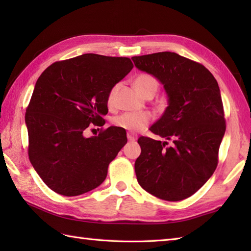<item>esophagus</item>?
Instances as JSON below:
<instances>
[{
	"mask_svg": "<svg viewBox=\"0 0 251 251\" xmlns=\"http://www.w3.org/2000/svg\"><path fill=\"white\" fill-rule=\"evenodd\" d=\"M127 139H128L129 141H135V140H137V136L131 134V132H127Z\"/></svg>",
	"mask_w": 251,
	"mask_h": 251,
	"instance_id": "obj_1",
	"label": "esophagus"
}]
</instances>
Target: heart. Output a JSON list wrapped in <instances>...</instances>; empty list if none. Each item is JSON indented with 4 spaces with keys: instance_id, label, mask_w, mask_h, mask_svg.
<instances>
[{
    "instance_id": "b5f03b06",
    "label": "heart",
    "mask_w": 251,
    "mask_h": 251,
    "mask_svg": "<svg viewBox=\"0 0 251 251\" xmlns=\"http://www.w3.org/2000/svg\"><path fill=\"white\" fill-rule=\"evenodd\" d=\"M134 86L137 92L143 97L148 96H154L158 89V81L157 78L152 74L142 73L139 74L134 81ZM117 86H114L110 90L108 96V103L111 104L113 102L114 96L116 93ZM152 121V115L149 112H141V113H123L113 119V124L120 128H124L131 132H138L146 129Z\"/></svg>"
}]
</instances>
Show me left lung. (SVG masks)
I'll return each mask as SVG.
<instances>
[{
  "label": "left lung",
  "mask_w": 251,
  "mask_h": 251,
  "mask_svg": "<svg viewBox=\"0 0 251 251\" xmlns=\"http://www.w3.org/2000/svg\"><path fill=\"white\" fill-rule=\"evenodd\" d=\"M141 71L155 76L168 95V106L151 126L167 142L140 137L135 172L139 184L161 200L177 201L199 191L217 168L226 132L218 82L201 63L176 52L131 58Z\"/></svg>",
  "instance_id": "8db88e82"
}]
</instances>
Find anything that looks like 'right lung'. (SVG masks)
I'll list each match as a JSON object with an SVG mask.
<instances>
[{"instance_id": "1", "label": "right lung", "mask_w": 251, "mask_h": 251, "mask_svg": "<svg viewBox=\"0 0 251 251\" xmlns=\"http://www.w3.org/2000/svg\"><path fill=\"white\" fill-rule=\"evenodd\" d=\"M134 68L126 57L84 54L57 61L37 78L25 110L29 159L58 194L76 196L97 188L109 164L126 145L120 127L86 138L88 127L104 125L108 96Z\"/></svg>"}]
</instances>
